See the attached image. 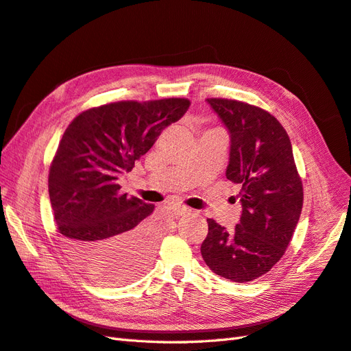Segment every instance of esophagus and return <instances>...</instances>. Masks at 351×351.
<instances>
[{"label":"esophagus","instance_id":"1","mask_svg":"<svg viewBox=\"0 0 351 351\" xmlns=\"http://www.w3.org/2000/svg\"><path fill=\"white\" fill-rule=\"evenodd\" d=\"M170 210H172V213L175 215V217H184V215L191 212L190 209L185 208V206H179V204H173L172 208H170Z\"/></svg>","mask_w":351,"mask_h":351}]
</instances>
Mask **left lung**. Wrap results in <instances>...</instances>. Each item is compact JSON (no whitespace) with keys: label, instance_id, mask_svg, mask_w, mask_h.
<instances>
[{"label":"left lung","instance_id":"1","mask_svg":"<svg viewBox=\"0 0 351 351\" xmlns=\"http://www.w3.org/2000/svg\"><path fill=\"white\" fill-rule=\"evenodd\" d=\"M208 102L230 132L226 175L241 185V217L232 231L208 219L202 256L215 274L252 282L280 261L291 243L302 210V181L291 139L274 115L234 99Z\"/></svg>","mask_w":351,"mask_h":351}]
</instances>
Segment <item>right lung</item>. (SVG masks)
Returning <instances> with one entry per match:
<instances>
[{
    "instance_id": "obj_1",
    "label": "right lung",
    "mask_w": 351,
    "mask_h": 351,
    "mask_svg": "<svg viewBox=\"0 0 351 351\" xmlns=\"http://www.w3.org/2000/svg\"><path fill=\"white\" fill-rule=\"evenodd\" d=\"M190 101H120L78 114L66 128L49 170V195L62 243L80 269L121 283L149 267L157 230L154 204L120 191L130 172Z\"/></svg>"
}]
</instances>
